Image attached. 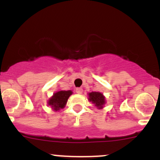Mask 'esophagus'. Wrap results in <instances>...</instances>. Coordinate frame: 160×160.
I'll return each instance as SVG.
<instances>
[{"label": "esophagus", "instance_id": "obj_1", "mask_svg": "<svg viewBox=\"0 0 160 160\" xmlns=\"http://www.w3.org/2000/svg\"><path fill=\"white\" fill-rule=\"evenodd\" d=\"M76 92L78 93V94H81V93L82 92V88H80V87L77 88V89H76Z\"/></svg>", "mask_w": 160, "mask_h": 160}]
</instances>
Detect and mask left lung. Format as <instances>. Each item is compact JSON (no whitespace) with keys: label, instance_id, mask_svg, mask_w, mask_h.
<instances>
[{"label":"left lung","instance_id":"obj_1","mask_svg":"<svg viewBox=\"0 0 160 160\" xmlns=\"http://www.w3.org/2000/svg\"><path fill=\"white\" fill-rule=\"evenodd\" d=\"M89 100L95 104V105L98 108H102L105 104V99L104 95L98 92H92L89 93Z\"/></svg>","mask_w":160,"mask_h":160}]
</instances>
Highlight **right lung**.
Here are the masks:
<instances>
[{"instance_id":"add662e5","label":"right lung","mask_w":160,"mask_h":160,"mask_svg":"<svg viewBox=\"0 0 160 160\" xmlns=\"http://www.w3.org/2000/svg\"><path fill=\"white\" fill-rule=\"evenodd\" d=\"M72 94V92L68 91H59L54 93L53 96L49 100V105H50L56 111L62 109L65 106L69 96Z\"/></svg>"}]
</instances>
